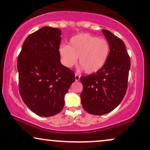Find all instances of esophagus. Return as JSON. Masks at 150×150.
Returning <instances> with one entry per match:
<instances>
[{"mask_svg":"<svg viewBox=\"0 0 150 150\" xmlns=\"http://www.w3.org/2000/svg\"><path fill=\"white\" fill-rule=\"evenodd\" d=\"M75 80H76V81H79V80H80V75H79V74L75 73Z\"/></svg>","mask_w":150,"mask_h":150,"instance_id":"esophagus-1","label":"esophagus"}]
</instances>
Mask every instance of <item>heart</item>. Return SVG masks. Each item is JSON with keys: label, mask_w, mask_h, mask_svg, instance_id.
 I'll return each mask as SVG.
<instances>
[{"label": "heart", "mask_w": 150, "mask_h": 150, "mask_svg": "<svg viewBox=\"0 0 150 150\" xmlns=\"http://www.w3.org/2000/svg\"><path fill=\"white\" fill-rule=\"evenodd\" d=\"M62 63L72 68L79 63L85 73L91 74L101 69L107 61L110 44L106 39L89 34H80L70 39L69 46L61 45L58 49Z\"/></svg>", "instance_id": "heart-1"}]
</instances>
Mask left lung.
<instances>
[{"label": "left lung", "mask_w": 150, "mask_h": 150, "mask_svg": "<svg viewBox=\"0 0 150 150\" xmlns=\"http://www.w3.org/2000/svg\"><path fill=\"white\" fill-rule=\"evenodd\" d=\"M102 32L110 44L107 61L96 73L80 77L82 107L93 115L111 112L121 102L128 88L130 68L124 42L109 31L103 30Z\"/></svg>", "instance_id": "8db88e82"}]
</instances>
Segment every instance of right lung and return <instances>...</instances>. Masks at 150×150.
I'll use <instances>...</instances> for the list:
<instances>
[{"mask_svg":"<svg viewBox=\"0 0 150 150\" xmlns=\"http://www.w3.org/2000/svg\"><path fill=\"white\" fill-rule=\"evenodd\" d=\"M61 30L44 27L30 34L18 58L19 91L25 104L39 116L60 113L75 73L61 64Z\"/></svg>","mask_w":150,"mask_h":150,"instance_id":"add662e5","label":"right lung"}]
</instances>
